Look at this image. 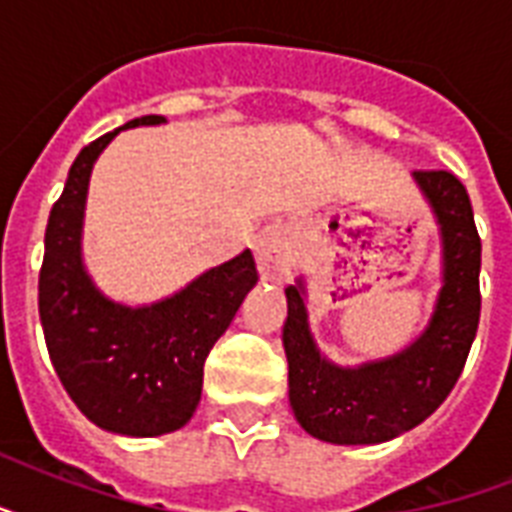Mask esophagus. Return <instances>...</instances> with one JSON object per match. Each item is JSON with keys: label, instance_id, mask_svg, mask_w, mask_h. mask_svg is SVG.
Listing matches in <instances>:
<instances>
[{"label": "esophagus", "instance_id": "34e87169", "mask_svg": "<svg viewBox=\"0 0 512 512\" xmlns=\"http://www.w3.org/2000/svg\"><path fill=\"white\" fill-rule=\"evenodd\" d=\"M255 257L260 276L271 281H284L295 265L292 249L279 228H265L255 239Z\"/></svg>", "mask_w": 512, "mask_h": 512}]
</instances>
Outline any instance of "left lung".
<instances>
[{
    "mask_svg": "<svg viewBox=\"0 0 512 512\" xmlns=\"http://www.w3.org/2000/svg\"><path fill=\"white\" fill-rule=\"evenodd\" d=\"M444 239V287L420 340L385 361L342 369L321 358L308 332L303 281L287 287L284 350L289 404L313 438L329 444H382L428 420L468 361L481 319V236L465 185L446 170H417Z\"/></svg>",
    "mask_w": 512,
    "mask_h": 512,
    "instance_id": "obj_1",
    "label": "left lung"
}]
</instances>
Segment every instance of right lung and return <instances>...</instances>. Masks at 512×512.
<instances>
[{"mask_svg":"<svg viewBox=\"0 0 512 512\" xmlns=\"http://www.w3.org/2000/svg\"><path fill=\"white\" fill-rule=\"evenodd\" d=\"M162 122L164 116H140L124 130ZM116 132L79 151L52 204L39 271V319L52 366L79 412L103 430L148 438L183 428L193 417L204 361L255 287L257 268L244 249L148 308H127L100 295L84 273L79 239L92 164Z\"/></svg>","mask_w":512,"mask_h":512,"instance_id":"add662e5","label":"right lung"}]
</instances>
